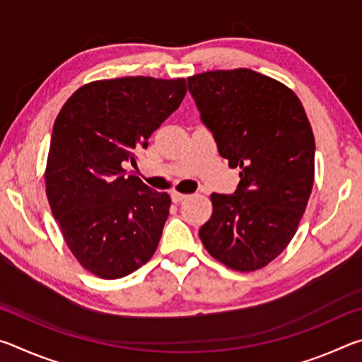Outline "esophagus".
<instances>
[{"mask_svg":"<svg viewBox=\"0 0 362 362\" xmlns=\"http://www.w3.org/2000/svg\"><path fill=\"white\" fill-rule=\"evenodd\" d=\"M170 198H173L174 203H180V201L188 198V194H183V193H179V192H173V193H170Z\"/></svg>","mask_w":362,"mask_h":362,"instance_id":"esophagus-1","label":"esophagus"}]
</instances>
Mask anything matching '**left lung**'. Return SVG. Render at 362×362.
I'll list each match as a JSON object with an SVG mask.
<instances>
[{
	"label": "left lung",
	"mask_w": 362,
	"mask_h": 362,
	"mask_svg": "<svg viewBox=\"0 0 362 362\" xmlns=\"http://www.w3.org/2000/svg\"><path fill=\"white\" fill-rule=\"evenodd\" d=\"M220 156L240 168L233 194L212 193L199 238L214 259L238 272L263 268L296 235L315 180V137L298 97L249 69L188 78Z\"/></svg>",
	"instance_id": "obj_1"
}]
</instances>
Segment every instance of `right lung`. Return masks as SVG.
Here are the masks:
<instances>
[{
	"label": "right lung",
	"mask_w": 362,
	"mask_h": 362,
	"mask_svg": "<svg viewBox=\"0 0 362 362\" xmlns=\"http://www.w3.org/2000/svg\"><path fill=\"white\" fill-rule=\"evenodd\" d=\"M185 79L126 76L79 88L57 115L46 193L64 240L81 265L118 279L148 262L161 240L170 196L126 175L136 150L173 115Z\"/></svg>",
	"instance_id": "obj_1"
}]
</instances>
